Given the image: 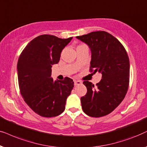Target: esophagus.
I'll return each instance as SVG.
<instances>
[{
    "label": "esophagus",
    "instance_id": "1",
    "mask_svg": "<svg viewBox=\"0 0 147 147\" xmlns=\"http://www.w3.org/2000/svg\"><path fill=\"white\" fill-rule=\"evenodd\" d=\"M74 83H75V85H81L82 82L81 81H79V80H75L74 81Z\"/></svg>",
    "mask_w": 147,
    "mask_h": 147
}]
</instances>
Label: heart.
<instances>
[{
  "label": "heart",
  "mask_w": 147,
  "mask_h": 147,
  "mask_svg": "<svg viewBox=\"0 0 147 147\" xmlns=\"http://www.w3.org/2000/svg\"><path fill=\"white\" fill-rule=\"evenodd\" d=\"M80 46H81V45H80Z\"/></svg>",
  "instance_id": "heart-1"
}]
</instances>
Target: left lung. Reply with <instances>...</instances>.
I'll use <instances>...</instances> for the list:
<instances>
[{
    "instance_id": "left-lung-1",
    "label": "left lung",
    "mask_w": 147,
    "mask_h": 147,
    "mask_svg": "<svg viewBox=\"0 0 147 147\" xmlns=\"http://www.w3.org/2000/svg\"><path fill=\"white\" fill-rule=\"evenodd\" d=\"M77 38L91 49L90 72L102 74V79L96 87L88 81L83 82L87 92L81 98L82 108L91 117L105 116L120 104L128 89V54L118 40L106 31H93Z\"/></svg>"
}]
</instances>
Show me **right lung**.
<instances>
[{
	"instance_id": "obj_1",
	"label": "right lung",
	"mask_w": 147,
	"mask_h": 147,
	"mask_svg": "<svg viewBox=\"0 0 147 147\" xmlns=\"http://www.w3.org/2000/svg\"><path fill=\"white\" fill-rule=\"evenodd\" d=\"M72 38L41 35L31 40L19 56L17 74L20 93L27 105L40 116H57L65 109L74 82L69 77L54 81L51 68L59 62L61 52Z\"/></svg>"
}]
</instances>
